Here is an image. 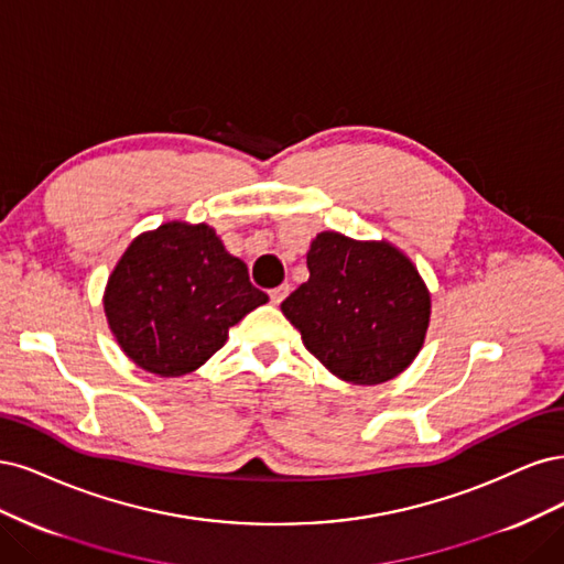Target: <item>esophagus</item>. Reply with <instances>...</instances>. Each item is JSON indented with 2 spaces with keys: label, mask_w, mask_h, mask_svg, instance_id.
<instances>
[{
  "label": "esophagus",
  "mask_w": 564,
  "mask_h": 564,
  "mask_svg": "<svg viewBox=\"0 0 564 564\" xmlns=\"http://www.w3.org/2000/svg\"><path fill=\"white\" fill-rule=\"evenodd\" d=\"M288 293H290V285L283 283V285L274 288V290H269V297H271V302H274V304H281L288 297Z\"/></svg>",
  "instance_id": "esophagus-1"
}]
</instances>
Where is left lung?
<instances>
[{"label":"left lung","mask_w":564,"mask_h":564,"mask_svg":"<svg viewBox=\"0 0 564 564\" xmlns=\"http://www.w3.org/2000/svg\"><path fill=\"white\" fill-rule=\"evenodd\" d=\"M308 281L281 312L304 347L351 384H381L420 354L431 295L416 267L387 241L321 231L306 252Z\"/></svg>","instance_id":"1"}]
</instances>
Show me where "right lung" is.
Here are the masks:
<instances>
[{"label":"right lung","mask_w":564,"mask_h":564,"mask_svg":"<svg viewBox=\"0 0 564 564\" xmlns=\"http://www.w3.org/2000/svg\"><path fill=\"white\" fill-rule=\"evenodd\" d=\"M269 297L208 225L166 223L126 248L105 288V316L135 366L159 377L202 368L229 328Z\"/></svg>","instance_id":"obj_1"}]
</instances>
